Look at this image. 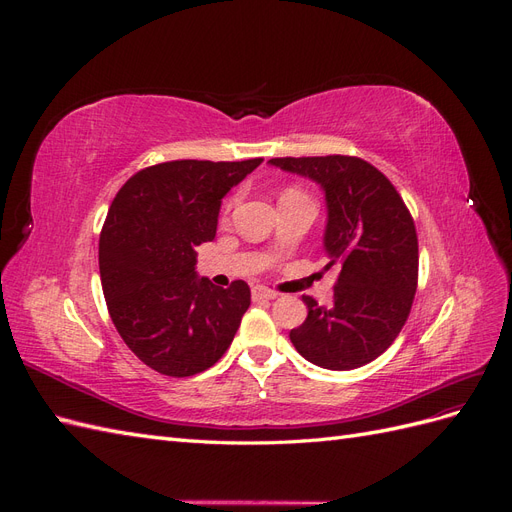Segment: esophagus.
Wrapping results in <instances>:
<instances>
[{"label":"esophagus","instance_id":"esophagus-1","mask_svg":"<svg viewBox=\"0 0 512 512\" xmlns=\"http://www.w3.org/2000/svg\"><path fill=\"white\" fill-rule=\"evenodd\" d=\"M277 297V292L267 288V286H254L252 288V299L254 301H271Z\"/></svg>","mask_w":512,"mask_h":512}]
</instances>
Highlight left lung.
Instances as JSON below:
<instances>
[{
	"mask_svg": "<svg viewBox=\"0 0 512 512\" xmlns=\"http://www.w3.org/2000/svg\"><path fill=\"white\" fill-rule=\"evenodd\" d=\"M269 164L322 188L327 269H339L331 305L303 297L307 318L290 331V342L324 369L367 365L395 342L414 301L418 239L412 215L393 183L361 158H273Z\"/></svg>",
	"mask_w": 512,
	"mask_h": 512,
	"instance_id": "8db88e82",
	"label": "left lung"
}]
</instances>
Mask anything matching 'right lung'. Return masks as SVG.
<instances>
[{
    "label": "right lung",
    "mask_w": 512,
    "mask_h": 512,
    "mask_svg": "<svg viewBox=\"0 0 512 512\" xmlns=\"http://www.w3.org/2000/svg\"><path fill=\"white\" fill-rule=\"evenodd\" d=\"M262 158L175 160L138 170L100 232V280L126 346L158 374L185 378L222 359L250 307V286H213L196 245L215 239L222 198Z\"/></svg>",
    "instance_id": "1"
}]
</instances>
